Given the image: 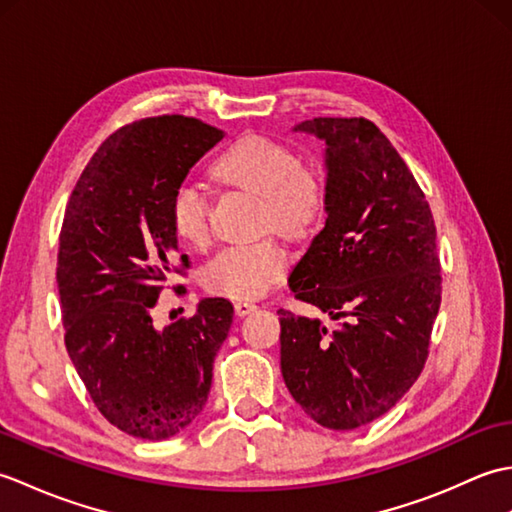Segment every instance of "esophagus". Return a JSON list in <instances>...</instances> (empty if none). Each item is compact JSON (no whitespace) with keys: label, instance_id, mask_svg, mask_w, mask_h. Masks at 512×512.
<instances>
[{"label":"esophagus","instance_id":"esophagus-1","mask_svg":"<svg viewBox=\"0 0 512 512\" xmlns=\"http://www.w3.org/2000/svg\"><path fill=\"white\" fill-rule=\"evenodd\" d=\"M255 310H257L255 303H248V301H237L235 303V314H237V317H248V314L255 312Z\"/></svg>","mask_w":512,"mask_h":512}]
</instances>
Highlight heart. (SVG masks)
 I'll use <instances>...</instances> for the list:
<instances>
[{
	"label": "heart",
	"mask_w": 512,
	"mask_h": 512,
	"mask_svg": "<svg viewBox=\"0 0 512 512\" xmlns=\"http://www.w3.org/2000/svg\"><path fill=\"white\" fill-rule=\"evenodd\" d=\"M213 176L235 184L264 204V224L286 237L308 235L325 209V178L319 169L299 165L286 145L266 136H244L213 162ZM171 224L187 244L209 237V200L193 182H182L171 198ZM288 257L273 239L222 248L202 270V284L213 295L257 299L281 279Z\"/></svg>",
	"instance_id": "1"
}]
</instances>
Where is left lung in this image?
Masks as SVG:
<instances>
[{
	"mask_svg": "<svg viewBox=\"0 0 512 512\" xmlns=\"http://www.w3.org/2000/svg\"><path fill=\"white\" fill-rule=\"evenodd\" d=\"M325 143V226L292 268L295 297L339 321L279 310L281 374L321 427L387 413L416 383L440 310L436 224L387 136L367 118H312Z\"/></svg>",
	"mask_w": 512,
	"mask_h": 512,
	"instance_id": "8db88e82",
	"label": "left lung"
}]
</instances>
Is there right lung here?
<instances>
[{
    "label": "right lung",
    "instance_id": "obj_1",
    "mask_svg": "<svg viewBox=\"0 0 512 512\" xmlns=\"http://www.w3.org/2000/svg\"><path fill=\"white\" fill-rule=\"evenodd\" d=\"M224 132L187 116H154L114 132L65 206L57 286L65 347L94 405L114 427L167 440L198 418L215 354L233 323L228 299L198 303L158 330L151 308L189 268L178 255L171 198Z\"/></svg>",
    "mask_w": 512,
    "mask_h": 512
}]
</instances>
